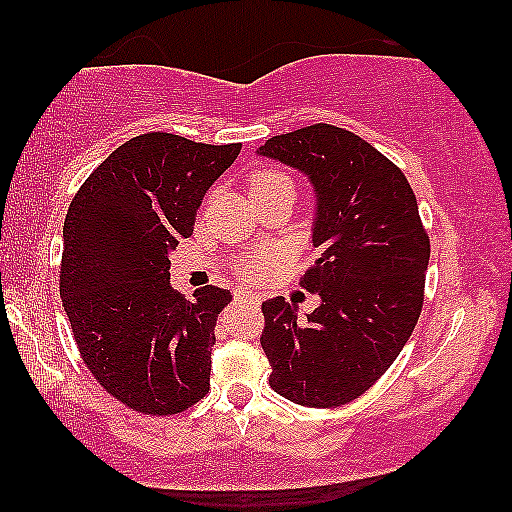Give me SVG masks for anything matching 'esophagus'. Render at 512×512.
I'll list each match as a JSON object with an SVG mask.
<instances>
[{"label": "esophagus", "mask_w": 512, "mask_h": 512, "mask_svg": "<svg viewBox=\"0 0 512 512\" xmlns=\"http://www.w3.org/2000/svg\"><path fill=\"white\" fill-rule=\"evenodd\" d=\"M235 301L258 303V294H254V291H247V289H240V291H235Z\"/></svg>", "instance_id": "1"}]
</instances>
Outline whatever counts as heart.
Returning a JSON list of instances; mask_svg holds the SVG:
<instances>
[{"label": "heart", "instance_id": "heart-1", "mask_svg": "<svg viewBox=\"0 0 512 512\" xmlns=\"http://www.w3.org/2000/svg\"><path fill=\"white\" fill-rule=\"evenodd\" d=\"M275 192H289L294 195V181L280 169H258L249 176V195H275ZM240 272L244 277H258L263 272L261 258H247Z\"/></svg>", "mask_w": 512, "mask_h": 512}]
</instances>
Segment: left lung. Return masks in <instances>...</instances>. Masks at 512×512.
<instances>
[{
    "mask_svg": "<svg viewBox=\"0 0 512 512\" xmlns=\"http://www.w3.org/2000/svg\"><path fill=\"white\" fill-rule=\"evenodd\" d=\"M258 155L310 178L313 247L305 320L282 296L263 303L270 388L301 407H341L386 374L423 308L430 240L400 167L353 131L313 124L272 136Z\"/></svg>",
    "mask_w": 512,
    "mask_h": 512,
    "instance_id": "obj_1",
    "label": "left lung"
}]
</instances>
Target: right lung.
<instances>
[{
  "label": "right lung",
  "instance_id": "obj_1",
  "mask_svg": "<svg viewBox=\"0 0 512 512\" xmlns=\"http://www.w3.org/2000/svg\"><path fill=\"white\" fill-rule=\"evenodd\" d=\"M240 150L152 131L119 145L70 202L63 308L86 369L141 414H181L209 393L214 327L232 296L211 284L195 301L176 294L169 254Z\"/></svg>",
  "mask_w": 512,
  "mask_h": 512
}]
</instances>
